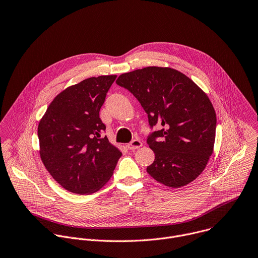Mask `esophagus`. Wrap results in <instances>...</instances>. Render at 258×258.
<instances>
[{
    "label": "esophagus",
    "mask_w": 258,
    "mask_h": 258,
    "mask_svg": "<svg viewBox=\"0 0 258 258\" xmlns=\"http://www.w3.org/2000/svg\"><path fill=\"white\" fill-rule=\"evenodd\" d=\"M143 146L142 142L140 140H133L130 144H127V149L128 150H136V149H139Z\"/></svg>",
    "instance_id": "esophagus-1"
}]
</instances>
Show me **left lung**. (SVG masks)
<instances>
[{
  "mask_svg": "<svg viewBox=\"0 0 258 258\" xmlns=\"http://www.w3.org/2000/svg\"><path fill=\"white\" fill-rule=\"evenodd\" d=\"M116 84L139 100L151 127H161L147 140L155 153L147 172L172 188L194 181L214 151L217 117L208 95L171 68L147 67L121 74Z\"/></svg>",
  "mask_w": 258,
  "mask_h": 258,
  "instance_id": "1",
  "label": "left lung"
}]
</instances>
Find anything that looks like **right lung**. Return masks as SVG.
I'll list each match as a JSON object with an SVG mask.
<instances>
[{
	"label": "right lung",
	"mask_w": 258,
	"mask_h": 258,
	"mask_svg": "<svg viewBox=\"0 0 258 258\" xmlns=\"http://www.w3.org/2000/svg\"><path fill=\"white\" fill-rule=\"evenodd\" d=\"M115 75L85 79L51 101L38 124L39 154L52 178L78 195L98 191L112 176L121 152L101 134L99 117Z\"/></svg>",
	"instance_id": "add662e5"
}]
</instances>
